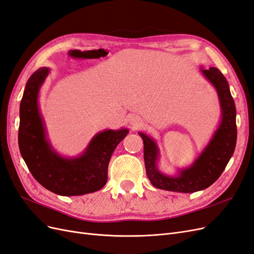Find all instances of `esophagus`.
<instances>
[{"mask_svg":"<svg viewBox=\"0 0 254 254\" xmlns=\"http://www.w3.org/2000/svg\"><path fill=\"white\" fill-rule=\"evenodd\" d=\"M130 124H132L133 126H134V127H139L141 126V120H140V118L139 117H136V116H134V117H132V119H130Z\"/></svg>","mask_w":254,"mask_h":254,"instance_id":"1","label":"esophagus"}]
</instances>
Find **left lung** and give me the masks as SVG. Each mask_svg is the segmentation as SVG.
<instances>
[{
  "label": "left lung",
  "instance_id": "left-lung-1",
  "mask_svg": "<svg viewBox=\"0 0 254 254\" xmlns=\"http://www.w3.org/2000/svg\"><path fill=\"white\" fill-rule=\"evenodd\" d=\"M202 75L215 87L222 120L216 132L193 165L183 169L175 176L161 173L157 168L159 150L154 139L143 133H138L143 140V156L146 176L157 189L193 193L207 189L222 175L232 157L236 144V110L230 88L225 76L216 67L200 68Z\"/></svg>",
  "mask_w": 254,
  "mask_h": 254
}]
</instances>
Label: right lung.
<instances>
[{
    "instance_id": "add662e5",
    "label": "right lung",
    "mask_w": 254,
    "mask_h": 254,
    "mask_svg": "<svg viewBox=\"0 0 254 254\" xmlns=\"http://www.w3.org/2000/svg\"><path fill=\"white\" fill-rule=\"evenodd\" d=\"M50 69L41 67L29 77L20 104L19 148L36 181L47 190L62 196L93 193L108 182L112 154L127 133V128L105 129L88 143L82 155L64 158L46 139L44 122L38 105L40 88Z\"/></svg>"
}]
</instances>
